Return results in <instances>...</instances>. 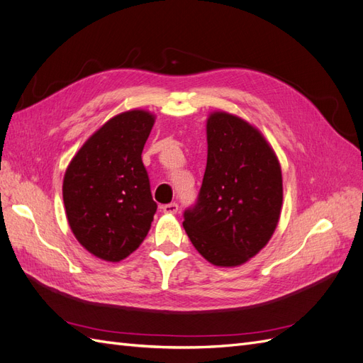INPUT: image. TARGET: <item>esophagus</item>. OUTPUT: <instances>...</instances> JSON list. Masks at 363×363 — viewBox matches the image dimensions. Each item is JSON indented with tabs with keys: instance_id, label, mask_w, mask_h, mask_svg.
<instances>
[{
	"instance_id": "34e87169",
	"label": "esophagus",
	"mask_w": 363,
	"mask_h": 363,
	"mask_svg": "<svg viewBox=\"0 0 363 363\" xmlns=\"http://www.w3.org/2000/svg\"><path fill=\"white\" fill-rule=\"evenodd\" d=\"M160 208H162V212H163V213H169V215H172V213H177V211H179V204H177V203L163 204Z\"/></svg>"
}]
</instances>
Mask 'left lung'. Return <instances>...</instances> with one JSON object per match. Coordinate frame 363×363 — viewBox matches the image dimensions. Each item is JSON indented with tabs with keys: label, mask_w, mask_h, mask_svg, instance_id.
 Segmentation results:
<instances>
[{
	"label": "left lung",
	"mask_w": 363,
	"mask_h": 363,
	"mask_svg": "<svg viewBox=\"0 0 363 363\" xmlns=\"http://www.w3.org/2000/svg\"><path fill=\"white\" fill-rule=\"evenodd\" d=\"M281 201L280 163L267 139L235 115L211 113L203 184L183 215L192 245L216 267L242 265L268 244Z\"/></svg>",
	"instance_id": "1"
}]
</instances>
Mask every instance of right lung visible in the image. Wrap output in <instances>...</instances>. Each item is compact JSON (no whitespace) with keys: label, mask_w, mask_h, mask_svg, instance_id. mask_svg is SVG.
I'll list each match as a JSON object with an SVG mask.
<instances>
[{"label":"right lung","mask_w":363,"mask_h":363,"mask_svg":"<svg viewBox=\"0 0 363 363\" xmlns=\"http://www.w3.org/2000/svg\"><path fill=\"white\" fill-rule=\"evenodd\" d=\"M155 115L128 111L84 142L63 179V203L77 240L94 256L119 262L145 239L157 204L142 163Z\"/></svg>","instance_id":"obj_1"}]
</instances>
